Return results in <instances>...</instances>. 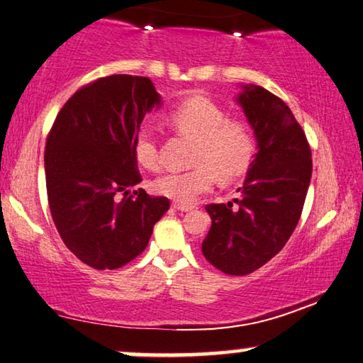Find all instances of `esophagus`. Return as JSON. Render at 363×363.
Masks as SVG:
<instances>
[{"instance_id":"34e87169","label":"esophagus","mask_w":363,"mask_h":363,"mask_svg":"<svg viewBox=\"0 0 363 363\" xmlns=\"http://www.w3.org/2000/svg\"><path fill=\"white\" fill-rule=\"evenodd\" d=\"M172 208L177 210V211H191V210H192V206H189V205H182V203H177V202H174V203H172Z\"/></svg>"}]
</instances>
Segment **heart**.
Masks as SVG:
<instances>
[{
  "instance_id": "b5f03b06",
  "label": "heart",
  "mask_w": 363,
  "mask_h": 363,
  "mask_svg": "<svg viewBox=\"0 0 363 363\" xmlns=\"http://www.w3.org/2000/svg\"><path fill=\"white\" fill-rule=\"evenodd\" d=\"M169 121L179 134L195 140L189 171H169L153 182L155 192L177 203L189 205L208 192L215 182L233 181L249 168L255 152L252 132L205 96H192L171 113ZM134 155L147 169L158 166V143L153 130L142 128L134 140Z\"/></svg>"
}]
</instances>
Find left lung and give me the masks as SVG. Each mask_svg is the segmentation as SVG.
<instances>
[{
    "mask_svg": "<svg viewBox=\"0 0 363 363\" xmlns=\"http://www.w3.org/2000/svg\"><path fill=\"white\" fill-rule=\"evenodd\" d=\"M235 101L254 130L257 153L239 199L205 210L211 228L202 254L223 273L255 272L283 249L301 218L312 177V152L286 103L260 85H240Z\"/></svg>",
    "mask_w": 363,
    "mask_h": 363,
    "instance_id": "left-lung-1",
    "label": "left lung"
}]
</instances>
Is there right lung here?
Returning <instances> with one entry per match:
<instances>
[{"label":"right lung","instance_id":"obj_1","mask_svg":"<svg viewBox=\"0 0 363 363\" xmlns=\"http://www.w3.org/2000/svg\"><path fill=\"white\" fill-rule=\"evenodd\" d=\"M163 105L148 77L114 74L77 90L61 108L45 148L48 203L62 242L95 269L140 255L169 208L143 189L134 140L147 113Z\"/></svg>","mask_w":363,"mask_h":363}]
</instances>
